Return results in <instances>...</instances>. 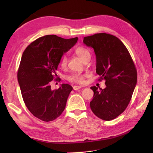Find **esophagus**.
I'll return each mask as SVG.
<instances>
[{
	"instance_id": "34e87169",
	"label": "esophagus",
	"mask_w": 153,
	"mask_h": 153,
	"mask_svg": "<svg viewBox=\"0 0 153 153\" xmlns=\"http://www.w3.org/2000/svg\"><path fill=\"white\" fill-rule=\"evenodd\" d=\"M81 88H82V87H81V86H78V85H75V86L73 87V89H74V90H76V91L78 90V89H81Z\"/></svg>"
}]
</instances>
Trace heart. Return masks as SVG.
<instances>
[{
	"label": "heart",
	"instance_id": "b5f03b06",
	"mask_svg": "<svg viewBox=\"0 0 153 153\" xmlns=\"http://www.w3.org/2000/svg\"><path fill=\"white\" fill-rule=\"evenodd\" d=\"M75 53L83 61L85 60L87 57L90 56V53L89 51L85 48L82 47H78L75 49ZM68 60L66 56H63L60 60V65L62 68H65L67 66ZM86 75L82 74H73L71 76L68 77V79L71 82L83 84L85 82V78Z\"/></svg>",
	"mask_w": 153,
	"mask_h": 153
}]
</instances>
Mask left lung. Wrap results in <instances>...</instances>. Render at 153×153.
<instances>
[{
	"label": "left lung",
	"mask_w": 153,
	"mask_h": 153,
	"mask_svg": "<svg viewBox=\"0 0 153 153\" xmlns=\"http://www.w3.org/2000/svg\"><path fill=\"white\" fill-rule=\"evenodd\" d=\"M96 55V72L106 87H91L93 99L90 102L93 112L106 121L116 118L129 105L137 84V70L128 50L118 37L105 33L83 38Z\"/></svg>",
	"instance_id": "obj_1"
}]
</instances>
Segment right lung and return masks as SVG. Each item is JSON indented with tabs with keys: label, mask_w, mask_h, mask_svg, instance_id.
<instances>
[{
	"label": "right lung",
	"mask_w": 153,
	"mask_h": 153,
	"mask_svg": "<svg viewBox=\"0 0 153 153\" xmlns=\"http://www.w3.org/2000/svg\"><path fill=\"white\" fill-rule=\"evenodd\" d=\"M78 38H62L56 35L39 37L23 53L18 71V81L25 106L36 118L44 122L57 118L65 109L72 87L62 84L52 90L51 82L56 76L64 53Z\"/></svg>",
	"instance_id": "add662e5"
}]
</instances>
